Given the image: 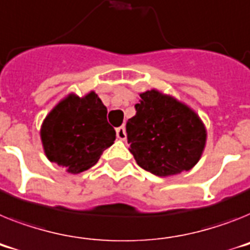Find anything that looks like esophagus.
Segmentation results:
<instances>
[{
    "label": "esophagus",
    "mask_w": 250,
    "mask_h": 250,
    "mask_svg": "<svg viewBox=\"0 0 250 250\" xmlns=\"http://www.w3.org/2000/svg\"><path fill=\"white\" fill-rule=\"evenodd\" d=\"M115 132H117V138H119V140H122V141H125V138H127V135H125V129L123 125H122V127H118Z\"/></svg>",
    "instance_id": "34e87169"
}]
</instances>
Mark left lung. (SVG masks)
<instances>
[{
    "instance_id": "left-lung-1",
    "label": "left lung",
    "mask_w": 250,
    "mask_h": 250,
    "mask_svg": "<svg viewBox=\"0 0 250 250\" xmlns=\"http://www.w3.org/2000/svg\"><path fill=\"white\" fill-rule=\"evenodd\" d=\"M125 131L129 151L142 169L157 177L190 170L200 161L207 131L193 109L156 89L140 94Z\"/></svg>"
}]
</instances>
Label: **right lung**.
Listing matches in <instances>:
<instances>
[{
    "instance_id": "right-lung-1",
    "label": "right lung",
    "mask_w": 250,
    "mask_h": 250,
    "mask_svg": "<svg viewBox=\"0 0 250 250\" xmlns=\"http://www.w3.org/2000/svg\"><path fill=\"white\" fill-rule=\"evenodd\" d=\"M106 106L95 91L80 98L68 94L54 106L41 128L48 160L79 174L98 163L114 144L115 131L106 121Z\"/></svg>"
}]
</instances>
